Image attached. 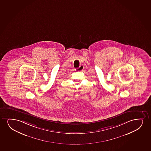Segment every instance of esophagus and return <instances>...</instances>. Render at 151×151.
<instances>
[{"mask_svg":"<svg viewBox=\"0 0 151 151\" xmlns=\"http://www.w3.org/2000/svg\"><path fill=\"white\" fill-rule=\"evenodd\" d=\"M83 69H84V66H83V65H81L80 67L76 68V71H82L83 70Z\"/></svg>","mask_w":151,"mask_h":151,"instance_id":"1","label":"esophagus"}]
</instances>
